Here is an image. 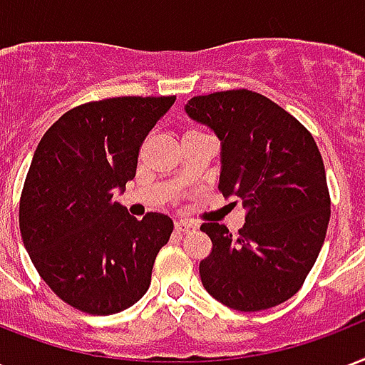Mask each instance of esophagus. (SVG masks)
Segmentation results:
<instances>
[{"label": "esophagus", "mask_w": 365, "mask_h": 365, "mask_svg": "<svg viewBox=\"0 0 365 365\" xmlns=\"http://www.w3.org/2000/svg\"><path fill=\"white\" fill-rule=\"evenodd\" d=\"M195 227H197V226H195L193 222H187V220H178L176 224H174V230H176V233L193 232Z\"/></svg>", "instance_id": "obj_1"}]
</instances>
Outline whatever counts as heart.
Listing matches in <instances>:
<instances>
[{"instance_id":"heart-1","label":"heart","mask_w":365,"mask_h":365,"mask_svg":"<svg viewBox=\"0 0 365 365\" xmlns=\"http://www.w3.org/2000/svg\"><path fill=\"white\" fill-rule=\"evenodd\" d=\"M191 132H195V130H191ZM187 133H189V132H187Z\"/></svg>"}]
</instances>
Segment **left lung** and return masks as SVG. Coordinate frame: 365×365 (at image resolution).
Instances as JSON below:
<instances>
[{"label":"left lung","mask_w":365,"mask_h":365,"mask_svg":"<svg viewBox=\"0 0 365 365\" xmlns=\"http://www.w3.org/2000/svg\"><path fill=\"white\" fill-rule=\"evenodd\" d=\"M185 113L216 133L220 191L247 208L239 235L216 222L201 226L212 241L199 264L202 287L241 312L282 304L302 287L329 224L316 141L287 110L249 90L191 97Z\"/></svg>","instance_id":"obj_1"}]
</instances>
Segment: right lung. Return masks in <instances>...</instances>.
Segmentation results:
<instances>
[{
	"mask_svg": "<svg viewBox=\"0 0 365 365\" xmlns=\"http://www.w3.org/2000/svg\"><path fill=\"white\" fill-rule=\"evenodd\" d=\"M176 97L86 103L36 147L21 197L22 243L57 297L107 316L138 302L174 230L166 214L143 220L115 201L135 178L139 147Z\"/></svg>",
	"mask_w": 365,
	"mask_h": 365,
	"instance_id": "add662e5",
	"label": "right lung"
}]
</instances>
